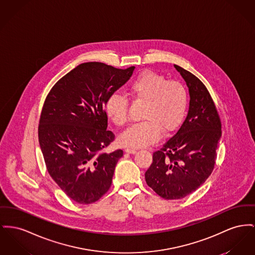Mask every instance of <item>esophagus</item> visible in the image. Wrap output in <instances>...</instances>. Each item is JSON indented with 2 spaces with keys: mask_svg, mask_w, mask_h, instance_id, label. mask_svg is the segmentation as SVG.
Returning a JSON list of instances; mask_svg holds the SVG:
<instances>
[{
  "mask_svg": "<svg viewBox=\"0 0 255 255\" xmlns=\"http://www.w3.org/2000/svg\"><path fill=\"white\" fill-rule=\"evenodd\" d=\"M125 152L129 153V154H135V153H136V150L134 149V148H126Z\"/></svg>",
  "mask_w": 255,
  "mask_h": 255,
  "instance_id": "1",
  "label": "esophagus"
}]
</instances>
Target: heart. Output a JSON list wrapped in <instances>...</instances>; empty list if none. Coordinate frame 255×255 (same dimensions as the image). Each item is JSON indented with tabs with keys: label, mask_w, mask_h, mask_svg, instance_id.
I'll list each match as a JSON object with an SVG mask.
<instances>
[{
	"label": "heart",
	"mask_w": 255,
	"mask_h": 255,
	"mask_svg": "<svg viewBox=\"0 0 255 255\" xmlns=\"http://www.w3.org/2000/svg\"><path fill=\"white\" fill-rule=\"evenodd\" d=\"M129 93L145 101L142 119L131 125L120 136L122 145L140 148L157 141L162 135L173 131L183 120L188 104L185 87L177 81H167L165 76L146 70L135 77L128 87ZM108 118L116 125L123 126L128 120V102L124 96L114 93L105 103Z\"/></svg>",
	"instance_id": "b5f03b06"
}]
</instances>
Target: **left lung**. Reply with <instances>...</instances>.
<instances>
[{
	"mask_svg": "<svg viewBox=\"0 0 255 255\" xmlns=\"http://www.w3.org/2000/svg\"><path fill=\"white\" fill-rule=\"evenodd\" d=\"M174 67L189 89L188 115L176 134L153 153V163L145 172L147 185L165 199L183 198L206 181L222 136L221 120L206 87L191 72Z\"/></svg>",
	"mask_w": 255,
	"mask_h": 255,
	"instance_id": "1",
	"label": "left lung"
}]
</instances>
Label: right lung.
<instances>
[{"mask_svg": "<svg viewBox=\"0 0 255 255\" xmlns=\"http://www.w3.org/2000/svg\"><path fill=\"white\" fill-rule=\"evenodd\" d=\"M134 69L85 62L59 80L46 97L39 145L50 176L77 203L97 201L112 185L123 151L101 152L115 140L107 131L105 103Z\"/></svg>", "mask_w": 255, "mask_h": 255, "instance_id": "add662e5", "label": "right lung"}]
</instances>
